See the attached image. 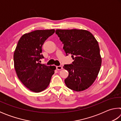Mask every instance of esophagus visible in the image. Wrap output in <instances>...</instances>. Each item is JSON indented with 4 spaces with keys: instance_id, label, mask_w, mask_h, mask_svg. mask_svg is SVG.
I'll return each instance as SVG.
<instances>
[{
    "instance_id": "1",
    "label": "esophagus",
    "mask_w": 121,
    "mask_h": 121,
    "mask_svg": "<svg viewBox=\"0 0 121 121\" xmlns=\"http://www.w3.org/2000/svg\"><path fill=\"white\" fill-rule=\"evenodd\" d=\"M56 69L58 70H62L63 69V67L62 66H61V65H59V66H56Z\"/></svg>"
}]
</instances>
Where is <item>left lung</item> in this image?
I'll list each match as a JSON object with an SVG mask.
<instances>
[{"label":"left lung","mask_w":121,"mask_h":121,"mask_svg":"<svg viewBox=\"0 0 121 121\" xmlns=\"http://www.w3.org/2000/svg\"><path fill=\"white\" fill-rule=\"evenodd\" d=\"M56 34L63 44L66 56L74 61L63 68L69 75L65 85L75 91H82L92 85L97 78L102 59L97 40L89 31L83 29H56Z\"/></svg>","instance_id":"8db88e82"}]
</instances>
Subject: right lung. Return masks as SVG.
Listing matches in <instances>:
<instances>
[{"mask_svg": "<svg viewBox=\"0 0 121 121\" xmlns=\"http://www.w3.org/2000/svg\"><path fill=\"white\" fill-rule=\"evenodd\" d=\"M54 29L37 30L25 34L17 43L14 53V68L22 84L32 92L38 93L45 90L54 73L56 66L41 64L44 56L42 48Z\"/></svg>", "mask_w": 121, "mask_h": 121, "instance_id": "1", "label": "right lung"}]
</instances>
